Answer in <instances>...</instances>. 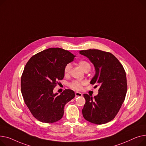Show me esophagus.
<instances>
[{
    "label": "esophagus",
    "instance_id": "1",
    "mask_svg": "<svg viewBox=\"0 0 146 146\" xmlns=\"http://www.w3.org/2000/svg\"><path fill=\"white\" fill-rule=\"evenodd\" d=\"M75 94L76 97H81V96H82V94L81 92H75Z\"/></svg>",
    "mask_w": 146,
    "mask_h": 146
}]
</instances>
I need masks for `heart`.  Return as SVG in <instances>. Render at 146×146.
<instances>
[{
    "instance_id": "heart-1",
    "label": "heart",
    "mask_w": 146,
    "mask_h": 146,
    "mask_svg": "<svg viewBox=\"0 0 146 146\" xmlns=\"http://www.w3.org/2000/svg\"><path fill=\"white\" fill-rule=\"evenodd\" d=\"M78 65L80 66L82 68V69L85 71V72H88L91 70V64L87 61H85V60H82V61H80L78 62ZM71 69V64H68L66 65V66L64 68V75H69L70 73ZM85 84V81H73L70 84V87L74 90H81L82 88V86L84 85Z\"/></svg>"
}]
</instances>
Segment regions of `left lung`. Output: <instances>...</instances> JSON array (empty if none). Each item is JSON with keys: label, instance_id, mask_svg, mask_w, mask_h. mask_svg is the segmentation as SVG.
Here are the masks:
<instances>
[{"label": "left lung", "instance_id": "8db88e82", "mask_svg": "<svg viewBox=\"0 0 146 146\" xmlns=\"http://www.w3.org/2000/svg\"><path fill=\"white\" fill-rule=\"evenodd\" d=\"M96 68V75L90 83L99 86L98 94L94 98L84 94L85 104L82 110L88 121L102 124L113 119L125 100L127 90L125 71L122 64L112 54L98 49L80 50Z\"/></svg>", "mask_w": 146, "mask_h": 146}]
</instances>
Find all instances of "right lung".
I'll return each mask as SVG.
<instances>
[{"mask_svg": "<svg viewBox=\"0 0 146 146\" xmlns=\"http://www.w3.org/2000/svg\"><path fill=\"white\" fill-rule=\"evenodd\" d=\"M75 56L68 50L50 48L32 56L26 64L21 77V92L33 116L45 123H55L64 115V106L75 97L66 89L54 94L58 81L64 77V68Z\"/></svg>", "mask_w": 146, "mask_h": 146, "instance_id": "obj_1", "label": "right lung"}]
</instances>
